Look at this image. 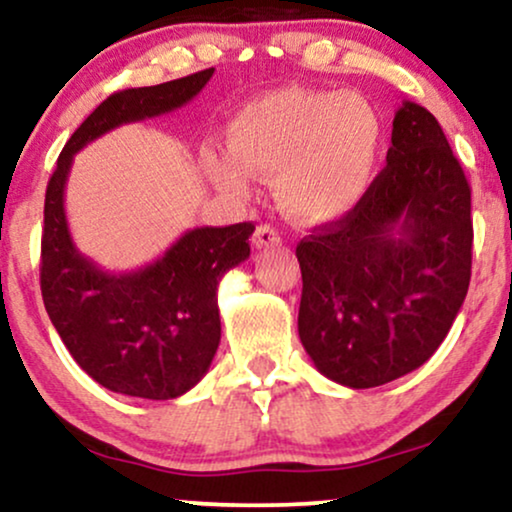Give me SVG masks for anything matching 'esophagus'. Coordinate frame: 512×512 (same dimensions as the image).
Here are the masks:
<instances>
[{
    "label": "esophagus",
    "mask_w": 512,
    "mask_h": 512,
    "mask_svg": "<svg viewBox=\"0 0 512 512\" xmlns=\"http://www.w3.org/2000/svg\"><path fill=\"white\" fill-rule=\"evenodd\" d=\"M281 243V236H278V231L274 226L269 224H260L255 229V236H252V245H255L257 250L262 248H274V245Z\"/></svg>",
    "instance_id": "34e87169"
}]
</instances>
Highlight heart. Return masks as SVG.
Here are the masks:
<instances>
[{"instance_id":"1","label":"heart","mask_w":512,"mask_h":512,"mask_svg":"<svg viewBox=\"0 0 512 512\" xmlns=\"http://www.w3.org/2000/svg\"><path fill=\"white\" fill-rule=\"evenodd\" d=\"M229 151H210L217 189L248 196L252 172L274 179L278 203L309 224L335 222L364 200L383 155V122L364 96L286 87L229 122Z\"/></svg>"}]
</instances>
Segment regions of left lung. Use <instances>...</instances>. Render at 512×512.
I'll list each match as a JSON object with an SVG mask.
<instances>
[{
    "label": "left lung",
    "mask_w": 512,
    "mask_h": 512,
    "mask_svg": "<svg viewBox=\"0 0 512 512\" xmlns=\"http://www.w3.org/2000/svg\"><path fill=\"white\" fill-rule=\"evenodd\" d=\"M297 331L314 366L366 390L423 366L470 286V186L435 115L404 101L364 200L295 250Z\"/></svg>",
    "instance_id": "8db88e82"
}]
</instances>
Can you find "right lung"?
Masks as SVG:
<instances>
[{
    "label": "right lung",
    "mask_w": 512,
    "mask_h": 512,
    "mask_svg": "<svg viewBox=\"0 0 512 512\" xmlns=\"http://www.w3.org/2000/svg\"><path fill=\"white\" fill-rule=\"evenodd\" d=\"M215 68L115 92L75 129L58 155L44 198L42 300L63 345L106 390L174 399L200 383L222 338L217 286L250 257V222L186 231L146 267L111 274L70 236L63 196L75 153L111 129L186 106Z\"/></svg>",
    "instance_id": "add662e5"
}]
</instances>
